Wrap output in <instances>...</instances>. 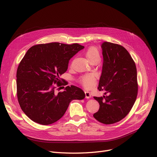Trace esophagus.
<instances>
[{
	"label": "esophagus",
	"instance_id": "34e87169",
	"mask_svg": "<svg viewBox=\"0 0 157 157\" xmlns=\"http://www.w3.org/2000/svg\"><path fill=\"white\" fill-rule=\"evenodd\" d=\"M84 93H85V96H86V98L87 99L91 98V94H90V93L88 91H84Z\"/></svg>",
	"mask_w": 157,
	"mask_h": 157
}]
</instances>
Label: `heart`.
<instances>
[{
	"mask_svg": "<svg viewBox=\"0 0 157 157\" xmlns=\"http://www.w3.org/2000/svg\"><path fill=\"white\" fill-rule=\"evenodd\" d=\"M85 56H86V58L90 62H91L92 61L96 59H99V52L96 48H94V47L88 48L85 52ZM80 83L83 85V86L86 88H92L94 83V80L92 76L90 75L83 76L80 78Z\"/></svg>",
	"mask_w": 157,
	"mask_h": 157,
	"instance_id": "heart-1",
	"label": "heart"
}]
</instances>
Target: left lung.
I'll use <instances>...</instances> for the list:
<instances>
[{"mask_svg":"<svg viewBox=\"0 0 157 157\" xmlns=\"http://www.w3.org/2000/svg\"><path fill=\"white\" fill-rule=\"evenodd\" d=\"M101 48L103 63L98 88L107 95L94 97L99 109L93 116L103 124H111L124 118L134 105L138 90L137 69L123 46L104 42Z\"/></svg>","mask_w":157,"mask_h":157,"instance_id":"8db88e82","label":"left lung"}]
</instances>
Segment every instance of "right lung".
I'll use <instances>...</instances> for the list:
<instances>
[{
  "label": "right lung",
  "mask_w": 157,
  "mask_h": 157,
  "mask_svg": "<svg viewBox=\"0 0 157 157\" xmlns=\"http://www.w3.org/2000/svg\"><path fill=\"white\" fill-rule=\"evenodd\" d=\"M84 48L77 43L52 42L27 50L17 67L16 85L19 104L31 120L53 124L63 116L71 101L85 98L83 90L75 86L56 93L53 85L64 84L60 76L67 71L70 59Z\"/></svg>",
  "instance_id": "obj_1"
}]
</instances>
